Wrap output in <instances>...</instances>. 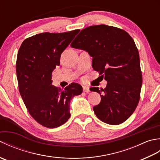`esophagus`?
<instances>
[{
	"instance_id": "34e87169",
	"label": "esophagus",
	"mask_w": 160,
	"mask_h": 160,
	"mask_svg": "<svg viewBox=\"0 0 160 160\" xmlns=\"http://www.w3.org/2000/svg\"><path fill=\"white\" fill-rule=\"evenodd\" d=\"M83 91H84V92L86 93H89L90 91V89H89V87H87V86H83Z\"/></svg>"
}]
</instances>
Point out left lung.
Returning <instances> with one entry per match:
<instances>
[{
    "label": "left lung",
    "mask_w": 160,
    "mask_h": 160,
    "mask_svg": "<svg viewBox=\"0 0 160 160\" xmlns=\"http://www.w3.org/2000/svg\"><path fill=\"white\" fill-rule=\"evenodd\" d=\"M71 47L84 50L93 58L94 70L107 80L104 89L91 87L101 96L93 109L104 123H123L136 108L140 97L142 75L134 40L124 30L105 25L82 29Z\"/></svg>",
    "instance_id": "obj_1"
}]
</instances>
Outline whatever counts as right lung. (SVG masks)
Returning <instances> with one entry per match:
<instances>
[{
	"label": "right lung",
	"instance_id": "right-lung-1",
	"mask_svg": "<svg viewBox=\"0 0 160 160\" xmlns=\"http://www.w3.org/2000/svg\"><path fill=\"white\" fill-rule=\"evenodd\" d=\"M80 30L42 33L25 39L18 50L16 75L20 94L29 114L44 127L56 128L69 120L70 100L82 92L73 82L64 89L52 85L60 56Z\"/></svg>",
	"mask_w": 160,
	"mask_h": 160
}]
</instances>
